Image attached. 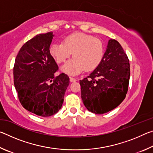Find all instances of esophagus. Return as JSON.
<instances>
[{
    "label": "esophagus",
    "instance_id": "1",
    "mask_svg": "<svg viewBox=\"0 0 153 153\" xmlns=\"http://www.w3.org/2000/svg\"><path fill=\"white\" fill-rule=\"evenodd\" d=\"M69 79H70V82H75L77 81V79L74 78V77H69Z\"/></svg>",
    "mask_w": 153,
    "mask_h": 153
}]
</instances>
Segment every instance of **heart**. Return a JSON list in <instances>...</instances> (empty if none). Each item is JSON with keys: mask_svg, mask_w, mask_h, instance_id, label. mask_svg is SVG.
Masks as SVG:
<instances>
[{"mask_svg": "<svg viewBox=\"0 0 153 153\" xmlns=\"http://www.w3.org/2000/svg\"><path fill=\"white\" fill-rule=\"evenodd\" d=\"M51 55L58 63L65 61L73 53L74 59L64 65L62 70L76 75L84 69L97 68L104 55V46L98 38L84 33H75L67 36L64 42H55L50 48Z\"/></svg>", "mask_w": 153, "mask_h": 153, "instance_id": "heart-1", "label": "heart"}]
</instances>
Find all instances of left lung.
I'll list each match as a JSON object with an SVG mask.
<instances>
[{"instance_id": "1", "label": "left lung", "mask_w": 153, "mask_h": 153, "mask_svg": "<svg viewBox=\"0 0 153 153\" xmlns=\"http://www.w3.org/2000/svg\"><path fill=\"white\" fill-rule=\"evenodd\" d=\"M129 76L128 56L117 40L110 39L99 65L88 76L79 80L85 107L95 114L114 109L125 99Z\"/></svg>"}]
</instances>
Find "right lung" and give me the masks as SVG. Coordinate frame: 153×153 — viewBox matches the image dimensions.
<instances>
[{
    "label": "right lung",
    "mask_w": 153,
    "mask_h": 153,
    "mask_svg": "<svg viewBox=\"0 0 153 153\" xmlns=\"http://www.w3.org/2000/svg\"><path fill=\"white\" fill-rule=\"evenodd\" d=\"M53 36L52 32L40 33L25 42L13 67L14 85L21 104L41 117L58 112L69 84L66 74L55 77L59 67L49 50Z\"/></svg>",
    "instance_id": "obj_1"
}]
</instances>
